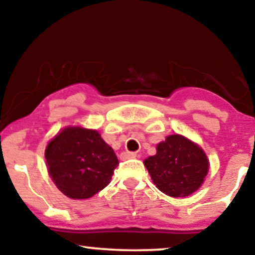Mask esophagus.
I'll use <instances>...</instances> for the list:
<instances>
[{
    "label": "esophagus",
    "instance_id": "34e87169",
    "mask_svg": "<svg viewBox=\"0 0 255 255\" xmlns=\"http://www.w3.org/2000/svg\"><path fill=\"white\" fill-rule=\"evenodd\" d=\"M137 156V153L135 152H123L121 154V158L123 160H127V159H130V158H135Z\"/></svg>",
    "mask_w": 255,
    "mask_h": 255
}]
</instances>
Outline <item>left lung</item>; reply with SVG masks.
Instances as JSON below:
<instances>
[{"mask_svg": "<svg viewBox=\"0 0 255 255\" xmlns=\"http://www.w3.org/2000/svg\"><path fill=\"white\" fill-rule=\"evenodd\" d=\"M144 163L158 189L172 197L196 191L209 169L203 149L180 134L168 135L156 146V154Z\"/></svg>", "mask_w": 255, "mask_h": 255, "instance_id": "left-lung-1", "label": "left lung"}]
</instances>
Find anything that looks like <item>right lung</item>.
Returning a JSON list of instances; mask_svg holds the SVG:
<instances>
[{
  "instance_id": "right-lung-1",
  "label": "right lung",
  "mask_w": 255,
  "mask_h": 255,
  "mask_svg": "<svg viewBox=\"0 0 255 255\" xmlns=\"http://www.w3.org/2000/svg\"><path fill=\"white\" fill-rule=\"evenodd\" d=\"M48 173L66 196L89 198L109 184L118 159L95 130L66 128L45 151Z\"/></svg>"
}]
</instances>
